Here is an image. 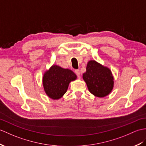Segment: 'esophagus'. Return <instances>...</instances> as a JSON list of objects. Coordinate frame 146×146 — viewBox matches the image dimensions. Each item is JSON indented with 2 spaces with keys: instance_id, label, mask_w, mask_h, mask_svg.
Here are the masks:
<instances>
[{
  "instance_id": "obj_1",
  "label": "esophagus",
  "mask_w": 146,
  "mask_h": 146,
  "mask_svg": "<svg viewBox=\"0 0 146 146\" xmlns=\"http://www.w3.org/2000/svg\"><path fill=\"white\" fill-rule=\"evenodd\" d=\"M74 73H75L78 76H80V74H81V73H80V71L79 70H74Z\"/></svg>"
}]
</instances>
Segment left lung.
<instances>
[{"instance_id":"obj_1","label":"left lung","mask_w":146,"mask_h":146,"mask_svg":"<svg viewBox=\"0 0 146 146\" xmlns=\"http://www.w3.org/2000/svg\"><path fill=\"white\" fill-rule=\"evenodd\" d=\"M83 78L90 92L97 97L106 96L113 88L114 78L111 71L94 60L88 63Z\"/></svg>"}]
</instances>
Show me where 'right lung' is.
I'll return each mask as SVG.
<instances>
[{
    "instance_id": "1",
    "label": "right lung",
    "mask_w": 146,
    "mask_h": 146,
    "mask_svg": "<svg viewBox=\"0 0 146 146\" xmlns=\"http://www.w3.org/2000/svg\"><path fill=\"white\" fill-rule=\"evenodd\" d=\"M76 79V75L72 70L53 65L43 74L44 91L51 99L58 100L66 92L71 81Z\"/></svg>"
}]
</instances>
